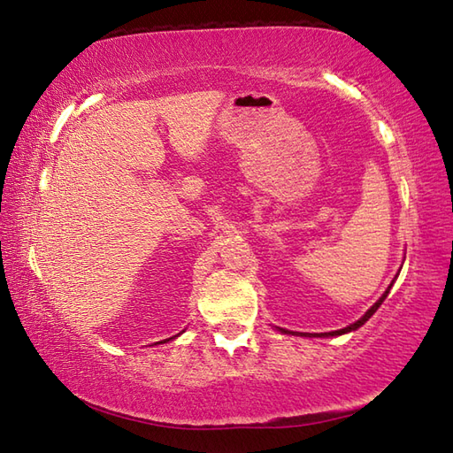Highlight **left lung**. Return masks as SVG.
I'll return each mask as SVG.
<instances>
[{
	"label": "left lung",
	"instance_id": "obj_1",
	"mask_svg": "<svg viewBox=\"0 0 453 453\" xmlns=\"http://www.w3.org/2000/svg\"><path fill=\"white\" fill-rule=\"evenodd\" d=\"M392 284H395V280L390 281V286L387 288V292L382 294L379 300H377V303L374 305H371L369 310L365 311V315L361 319H357L355 323H351V326H347V327H343V329H337V331H329V333H300V331H288V329H281V327H278L281 333H286V335H297V337H339V335H345V333H351V331H357L359 329L361 326H365L366 321H369L371 318H372V313L379 310V307L382 305V302L387 300V296H388V292H390V288H392Z\"/></svg>",
	"mask_w": 453,
	"mask_h": 453
}]
</instances>
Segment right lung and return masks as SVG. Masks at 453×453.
<instances>
[{
	"label": "right lung",
	"instance_id": "right-lung-1",
	"mask_svg": "<svg viewBox=\"0 0 453 453\" xmlns=\"http://www.w3.org/2000/svg\"><path fill=\"white\" fill-rule=\"evenodd\" d=\"M183 333V331H181ZM181 333H177V335H173V337H169V339H164V341H159V343H167V341H172V339H177L179 335H181ZM157 345V343H156Z\"/></svg>",
	"mask_w": 453,
	"mask_h": 453
}]
</instances>
